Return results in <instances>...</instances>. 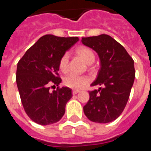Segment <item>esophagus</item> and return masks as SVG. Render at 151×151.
<instances>
[{
  "mask_svg": "<svg viewBox=\"0 0 151 151\" xmlns=\"http://www.w3.org/2000/svg\"><path fill=\"white\" fill-rule=\"evenodd\" d=\"M80 92V91L79 90H73V95H76V94H78V93H79Z\"/></svg>",
  "mask_w": 151,
  "mask_h": 151,
  "instance_id": "obj_1",
  "label": "esophagus"
}]
</instances>
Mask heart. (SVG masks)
<instances>
[{
	"label": "heart",
	"instance_id": "heart-1",
	"mask_svg": "<svg viewBox=\"0 0 151 151\" xmlns=\"http://www.w3.org/2000/svg\"><path fill=\"white\" fill-rule=\"evenodd\" d=\"M77 53L85 60L87 64H91L95 60V54L88 47H80L77 51ZM69 53L63 54L59 61V69L62 72H67L69 69ZM64 84L66 86L72 89H82L87 85L90 82L88 77L79 75L74 73H69L64 78Z\"/></svg>",
	"mask_w": 151,
	"mask_h": 151
}]
</instances>
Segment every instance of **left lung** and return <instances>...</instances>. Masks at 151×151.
Instances as JSON below:
<instances>
[{"instance_id": "8db88e82", "label": "left lung", "mask_w": 151, "mask_h": 151, "mask_svg": "<svg viewBox=\"0 0 151 151\" xmlns=\"http://www.w3.org/2000/svg\"><path fill=\"white\" fill-rule=\"evenodd\" d=\"M82 43L95 50L100 59V69L89 91L90 99L83 107L89 120L108 123L120 116L129 98L135 78L133 58L125 48L108 35L82 38Z\"/></svg>"}]
</instances>
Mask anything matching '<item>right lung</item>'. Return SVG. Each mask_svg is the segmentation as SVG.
Here are the masks:
<instances>
[{"label": "right lung", "instance_id": "obj_1", "mask_svg": "<svg viewBox=\"0 0 151 151\" xmlns=\"http://www.w3.org/2000/svg\"><path fill=\"white\" fill-rule=\"evenodd\" d=\"M79 40L78 37H58L46 35L39 39L19 60L16 82L26 113L41 125L58 122L72 98L69 87L51 91V84L61 82L59 61L63 54Z\"/></svg>", "mask_w": 151, "mask_h": 151}]
</instances>
